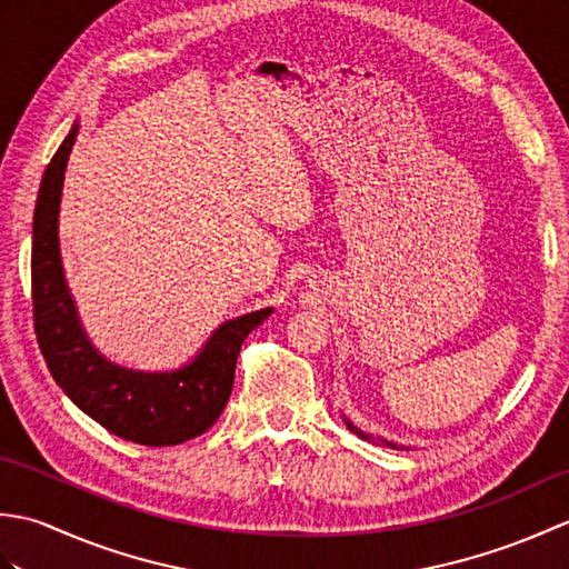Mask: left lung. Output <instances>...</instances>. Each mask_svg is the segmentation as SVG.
Returning <instances> with one entry per match:
<instances>
[{
	"label": "left lung",
	"instance_id": "1",
	"mask_svg": "<svg viewBox=\"0 0 569 569\" xmlns=\"http://www.w3.org/2000/svg\"><path fill=\"white\" fill-rule=\"evenodd\" d=\"M345 426H347L349 430H352V432L357 435V438L367 440V442H373V445H386V447H393V450H408L406 445H398V442H393V440H383V438H379V435H377V438H373V435H369V432H365V430H359V428L355 426V422H352V420H347V418H345Z\"/></svg>",
	"mask_w": 569,
	"mask_h": 569
}]
</instances>
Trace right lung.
Returning a JSON list of instances; mask_svg holds the SVG:
<instances>
[{
	"instance_id": "obj_1",
	"label": "right lung",
	"mask_w": 569,
	"mask_h": 569,
	"mask_svg": "<svg viewBox=\"0 0 569 569\" xmlns=\"http://www.w3.org/2000/svg\"><path fill=\"white\" fill-rule=\"evenodd\" d=\"M78 129L72 124L48 163L33 210L31 296L41 355L70 401L117 438L149 447L180 445L220 418L232 393L239 347L273 308L224 320L196 357L171 371L129 369L107 359L82 328L60 259V198Z\"/></svg>"
}]
</instances>
